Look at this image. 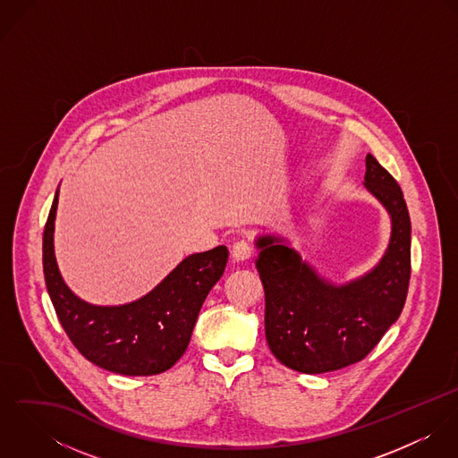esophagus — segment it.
<instances>
[{
    "label": "esophagus",
    "mask_w": 458,
    "mask_h": 458,
    "mask_svg": "<svg viewBox=\"0 0 458 458\" xmlns=\"http://www.w3.org/2000/svg\"><path fill=\"white\" fill-rule=\"evenodd\" d=\"M252 252H254L252 243L249 240H240L233 245L231 256H233V261L243 262L252 258Z\"/></svg>",
    "instance_id": "34e87169"
}]
</instances>
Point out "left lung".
Here are the masks:
<instances>
[{
	"instance_id": "left-lung-1",
	"label": "left lung",
	"mask_w": 458,
	"mask_h": 458,
	"mask_svg": "<svg viewBox=\"0 0 458 458\" xmlns=\"http://www.w3.org/2000/svg\"><path fill=\"white\" fill-rule=\"evenodd\" d=\"M365 187L392 216V240L369 275L335 287L278 238L258 240L264 329L273 356L303 374H325L361 361L398 319L411 278V218L392 174L369 153Z\"/></svg>"
}]
</instances>
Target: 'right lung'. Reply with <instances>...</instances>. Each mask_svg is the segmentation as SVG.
<instances>
[{
	"instance_id": "add662e5",
	"label": "right lung",
	"mask_w": 458,
	"mask_h": 458,
	"mask_svg": "<svg viewBox=\"0 0 458 458\" xmlns=\"http://www.w3.org/2000/svg\"><path fill=\"white\" fill-rule=\"evenodd\" d=\"M58 191L42 242L46 285L56 316L75 349L91 363L122 376H155L169 370L187 351L199 310L220 280L225 247L194 254L149 294L123 307H95L66 287L53 245Z\"/></svg>"
}]
</instances>
